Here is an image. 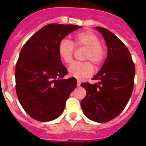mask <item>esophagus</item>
<instances>
[{
	"mask_svg": "<svg viewBox=\"0 0 146 146\" xmlns=\"http://www.w3.org/2000/svg\"><path fill=\"white\" fill-rule=\"evenodd\" d=\"M80 84H81L80 81H79V80L77 81V86H78V87H79V86H80Z\"/></svg>",
	"mask_w": 146,
	"mask_h": 146,
	"instance_id": "34e87169",
	"label": "esophagus"
}]
</instances>
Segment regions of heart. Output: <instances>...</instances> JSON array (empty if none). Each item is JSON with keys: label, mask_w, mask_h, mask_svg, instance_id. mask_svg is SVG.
<instances>
[{"label": "heart", "mask_w": 146, "mask_h": 146, "mask_svg": "<svg viewBox=\"0 0 146 146\" xmlns=\"http://www.w3.org/2000/svg\"><path fill=\"white\" fill-rule=\"evenodd\" d=\"M74 46L76 47H83L87 49L85 60H89L96 66L103 64L106 51L101 44L100 38L96 33L92 31H82L74 35L73 42L68 39H62L58 44V52L60 58L66 64H71L73 60L74 53ZM90 62L74 63L69 68V74L71 77L77 80L85 79L91 77L94 74V67Z\"/></svg>", "instance_id": "obj_1"}]
</instances>
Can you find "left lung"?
<instances>
[{
	"instance_id": "left-lung-1",
	"label": "left lung",
	"mask_w": 146,
	"mask_h": 146,
	"mask_svg": "<svg viewBox=\"0 0 146 146\" xmlns=\"http://www.w3.org/2000/svg\"><path fill=\"white\" fill-rule=\"evenodd\" d=\"M108 46V56L101 70L93 78L98 82H82L86 96L81 102L85 115L99 123L117 117L128 103L133 91L135 66L126 45L102 27H96Z\"/></svg>"
}]
</instances>
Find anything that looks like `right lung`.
<instances>
[{"mask_svg":"<svg viewBox=\"0 0 146 146\" xmlns=\"http://www.w3.org/2000/svg\"><path fill=\"white\" fill-rule=\"evenodd\" d=\"M80 28L49 24L23 45L15 67V87L22 107L33 119L46 122L58 118L75 89L74 77L59 79L68 72L59 57L58 47L66 36Z\"/></svg>","mask_w":146,"mask_h":146,"instance_id":"right-lung-1","label":"right lung"}]
</instances>
